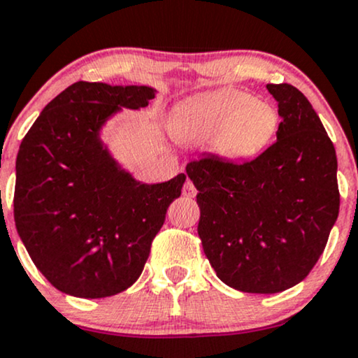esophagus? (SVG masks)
Listing matches in <instances>:
<instances>
[{
  "instance_id": "esophagus-1",
  "label": "esophagus",
  "mask_w": 358,
  "mask_h": 358,
  "mask_svg": "<svg viewBox=\"0 0 358 358\" xmlns=\"http://www.w3.org/2000/svg\"><path fill=\"white\" fill-rule=\"evenodd\" d=\"M196 195V188H195V185H193L192 182H187L183 185V196H188V198H192V196H195Z\"/></svg>"
}]
</instances>
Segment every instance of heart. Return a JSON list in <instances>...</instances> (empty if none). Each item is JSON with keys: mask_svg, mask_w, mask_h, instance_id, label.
Segmentation results:
<instances>
[{"mask_svg": "<svg viewBox=\"0 0 358 358\" xmlns=\"http://www.w3.org/2000/svg\"><path fill=\"white\" fill-rule=\"evenodd\" d=\"M278 124L272 103L227 86L180 105L170 120V131L182 143H212V152L222 160L245 163L268 148Z\"/></svg>", "mask_w": 358, "mask_h": 358, "instance_id": "heart-1", "label": "heart"}]
</instances>
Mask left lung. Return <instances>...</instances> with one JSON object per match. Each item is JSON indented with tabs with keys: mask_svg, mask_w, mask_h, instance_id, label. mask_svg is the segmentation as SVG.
I'll use <instances>...</instances> for the list:
<instances>
[{
	"mask_svg": "<svg viewBox=\"0 0 358 358\" xmlns=\"http://www.w3.org/2000/svg\"><path fill=\"white\" fill-rule=\"evenodd\" d=\"M277 141L247 163L187 165L198 190V236L217 277L247 294H278L310 273L338 217L337 155L302 92L266 85Z\"/></svg>",
	"mask_w": 358,
	"mask_h": 358,
	"instance_id": "8db88e82",
	"label": "left lung"
}]
</instances>
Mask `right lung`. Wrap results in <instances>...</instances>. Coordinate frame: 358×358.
Returning a JSON list of instances; mask_svg holds the SVG:
<instances>
[{
    "instance_id": "right-lung-1",
    "label": "right lung",
    "mask_w": 358,
    "mask_h": 358,
    "mask_svg": "<svg viewBox=\"0 0 358 358\" xmlns=\"http://www.w3.org/2000/svg\"><path fill=\"white\" fill-rule=\"evenodd\" d=\"M157 90L78 81L41 111L16 157L15 223L36 268L63 294L103 299L143 272L185 173L163 183L133 178L103 143L122 108L148 106Z\"/></svg>"
}]
</instances>
